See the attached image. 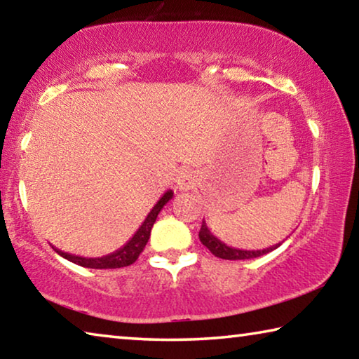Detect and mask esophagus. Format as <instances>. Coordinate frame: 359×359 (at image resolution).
Wrapping results in <instances>:
<instances>
[{"label":"esophagus","instance_id":"obj_1","mask_svg":"<svg viewBox=\"0 0 359 359\" xmlns=\"http://www.w3.org/2000/svg\"><path fill=\"white\" fill-rule=\"evenodd\" d=\"M194 182H196V179H194V174L191 171H187V169L180 171L177 174V177H175V185H177L180 191L190 190V188L194 185Z\"/></svg>","mask_w":359,"mask_h":359}]
</instances>
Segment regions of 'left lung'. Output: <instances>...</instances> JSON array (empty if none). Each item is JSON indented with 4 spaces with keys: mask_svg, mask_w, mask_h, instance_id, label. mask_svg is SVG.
<instances>
[{
    "mask_svg": "<svg viewBox=\"0 0 359 359\" xmlns=\"http://www.w3.org/2000/svg\"><path fill=\"white\" fill-rule=\"evenodd\" d=\"M199 241L203 242L204 247L209 248L212 255H215V257L222 258V259H250V258H257V257H261V255H266V253H269L272 250H276V248L280 245V244H276L272 247L263 248V250H242V248L229 247L218 238H215V236L210 233L208 224H205L204 222L201 224V229H199Z\"/></svg>",
    "mask_w": 359,
    "mask_h": 359,
    "instance_id": "obj_1",
    "label": "left lung"
}]
</instances>
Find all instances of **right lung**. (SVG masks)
Listing matches in <instances>:
<instances>
[{
  "instance_id": "obj_1",
  "label": "right lung",
  "mask_w": 359,
  "mask_h": 359,
  "mask_svg": "<svg viewBox=\"0 0 359 359\" xmlns=\"http://www.w3.org/2000/svg\"><path fill=\"white\" fill-rule=\"evenodd\" d=\"M174 196L172 190H168L163 196L158 199V203L154 205V209L149 212V215L145 217V220L142 222L141 226L133 234V238L126 242V244L115 250L114 253H109L106 257H100V258H85V257H77V255H71L58 250V248L52 247L60 257L66 258L71 263L79 264L82 267H90V269H115V267H125L135 263V261L139 258V255L144 250V247L147 245L149 238H150V231L154 228V223L156 220L158 214H160L161 209L165 208L168 201H171Z\"/></svg>"
}]
</instances>
